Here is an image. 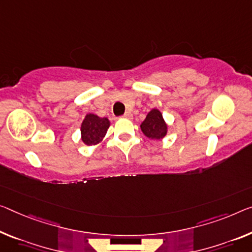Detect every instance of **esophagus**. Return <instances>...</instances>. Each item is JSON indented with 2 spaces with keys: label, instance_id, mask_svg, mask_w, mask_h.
I'll use <instances>...</instances> for the list:
<instances>
[{
  "label": "esophagus",
  "instance_id": "obj_1",
  "mask_svg": "<svg viewBox=\"0 0 252 252\" xmlns=\"http://www.w3.org/2000/svg\"><path fill=\"white\" fill-rule=\"evenodd\" d=\"M123 117H124V118H127V119H130L131 117H133V115H131V114L129 113V111H127V113H126L125 115H124Z\"/></svg>",
  "mask_w": 252,
  "mask_h": 252
}]
</instances>
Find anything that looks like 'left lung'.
Here are the masks:
<instances>
[{"label": "left lung", "mask_w": 252, "mask_h": 252, "mask_svg": "<svg viewBox=\"0 0 252 252\" xmlns=\"http://www.w3.org/2000/svg\"><path fill=\"white\" fill-rule=\"evenodd\" d=\"M141 129L146 137L152 139L163 138L168 131L166 125L160 110L152 109L141 124Z\"/></svg>", "instance_id": "obj_1"}]
</instances>
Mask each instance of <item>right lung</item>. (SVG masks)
<instances>
[{"mask_svg": "<svg viewBox=\"0 0 252 252\" xmlns=\"http://www.w3.org/2000/svg\"><path fill=\"white\" fill-rule=\"evenodd\" d=\"M110 126L109 119L88 114L81 125V139L86 145H95L103 139Z\"/></svg>", "mask_w": 252, "mask_h": 252, "instance_id": "add662e5", "label": "right lung"}]
</instances>
